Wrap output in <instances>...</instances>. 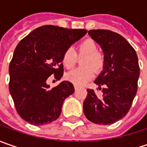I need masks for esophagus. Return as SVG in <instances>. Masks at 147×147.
<instances>
[{"instance_id":"34e87169","label":"esophagus","mask_w":147,"mask_h":147,"mask_svg":"<svg viewBox=\"0 0 147 147\" xmlns=\"http://www.w3.org/2000/svg\"><path fill=\"white\" fill-rule=\"evenodd\" d=\"M74 89H75V91H77V90L78 89V88L77 86H74Z\"/></svg>"}]
</instances>
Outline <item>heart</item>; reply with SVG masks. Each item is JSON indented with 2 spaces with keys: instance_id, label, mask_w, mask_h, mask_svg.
<instances>
[{
  "instance_id": "heart-1",
  "label": "heart",
  "mask_w": 147,
  "mask_h": 147,
  "mask_svg": "<svg viewBox=\"0 0 147 147\" xmlns=\"http://www.w3.org/2000/svg\"><path fill=\"white\" fill-rule=\"evenodd\" d=\"M77 49L78 55L84 56L82 61V65L84 67L77 68L69 72L66 74V78L75 86L81 87L93 78V70L97 73L102 69L105 59L104 56L98 52L97 45L91 39H87L82 42L78 46ZM77 59V54L73 49L68 48L65 50L62 56V63L65 68H72L75 65Z\"/></svg>"
}]
</instances>
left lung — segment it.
<instances>
[{
	"label": "left lung",
	"instance_id": "left-lung-1",
	"mask_svg": "<svg viewBox=\"0 0 147 147\" xmlns=\"http://www.w3.org/2000/svg\"><path fill=\"white\" fill-rule=\"evenodd\" d=\"M88 35L104 53L103 70L94 82L105 88L100 98L94 90H87L83 113L94 123L111 124L127 115L136 96L140 74L138 55L127 40L116 32L93 29Z\"/></svg>",
	"mask_w": 147,
	"mask_h": 147
}]
</instances>
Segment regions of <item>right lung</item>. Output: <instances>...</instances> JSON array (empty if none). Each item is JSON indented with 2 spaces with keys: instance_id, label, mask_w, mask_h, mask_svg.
<instances>
[{
  "instance_id": "add662e5",
  "label": "right lung",
  "mask_w": 147,
  "mask_h": 147,
  "mask_svg": "<svg viewBox=\"0 0 147 147\" xmlns=\"http://www.w3.org/2000/svg\"><path fill=\"white\" fill-rule=\"evenodd\" d=\"M87 32L44 25L17 45L9 67V90L24 120L39 126L59 118L64 100L74 92V85L63 81L50 88L47 82L53 74L57 80L62 78L63 54Z\"/></svg>"
}]
</instances>
